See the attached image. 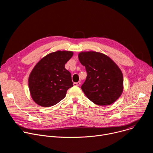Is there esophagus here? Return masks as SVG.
Wrapping results in <instances>:
<instances>
[{"label": "esophagus", "instance_id": "obj_1", "mask_svg": "<svg viewBox=\"0 0 153 153\" xmlns=\"http://www.w3.org/2000/svg\"><path fill=\"white\" fill-rule=\"evenodd\" d=\"M73 85H74V86H79L80 85V82H74V83H73Z\"/></svg>", "mask_w": 153, "mask_h": 153}]
</instances>
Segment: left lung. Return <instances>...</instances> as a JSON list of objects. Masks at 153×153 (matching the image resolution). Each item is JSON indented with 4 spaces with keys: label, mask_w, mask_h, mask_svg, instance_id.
<instances>
[{
    "label": "left lung",
    "mask_w": 153,
    "mask_h": 153,
    "mask_svg": "<svg viewBox=\"0 0 153 153\" xmlns=\"http://www.w3.org/2000/svg\"><path fill=\"white\" fill-rule=\"evenodd\" d=\"M78 57L87 73L81 86L86 96L98 105L116 101L123 89V74L117 65L107 56L95 51L81 52Z\"/></svg>",
    "instance_id": "8db88e82"
}]
</instances>
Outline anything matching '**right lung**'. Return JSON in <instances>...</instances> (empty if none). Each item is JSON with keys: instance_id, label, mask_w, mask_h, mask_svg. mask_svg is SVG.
Masks as SVG:
<instances>
[{"instance_id": "1", "label": "right lung", "mask_w": 153, "mask_h": 153, "mask_svg": "<svg viewBox=\"0 0 153 153\" xmlns=\"http://www.w3.org/2000/svg\"><path fill=\"white\" fill-rule=\"evenodd\" d=\"M68 51H57L43 57L34 67L28 79L33 100L44 107L53 106L66 96L73 86L71 74L65 65L73 56Z\"/></svg>"}]
</instances>
